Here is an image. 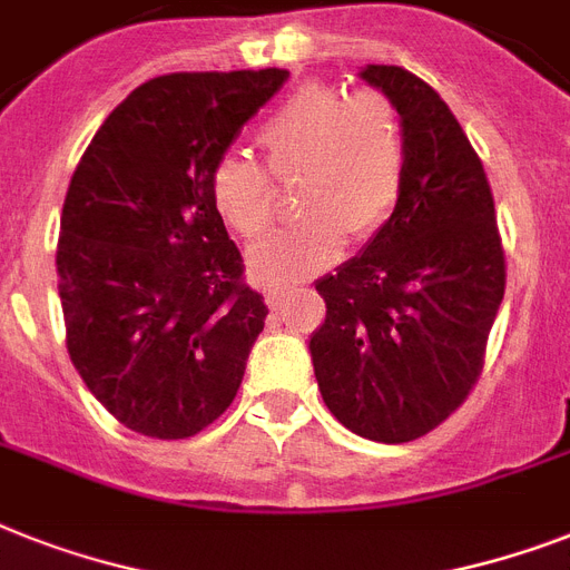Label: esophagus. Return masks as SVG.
Returning <instances> with one entry per match:
<instances>
[{
	"instance_id": "esophagus-1",
	"label": "esophagus",
	"mask_w": 570,
	"mask_h": 570,
	"mask_svg": "<svg viewBox=\"0 0 570 570\" xmlns=\"http://www.w3.org/2000/svg\"><path fill=\"white\" fill-rule=\"evenodd\" d=\"M289 293H293L289 286H281V284L269 286V293H266V304H269L272 309H277V307H281V304H284L286 298H289Z\"/></svg>"
}]
</instances>
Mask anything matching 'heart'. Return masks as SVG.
I'll use <instances>...</instances> for the list:
<instances>
[{
  "mask_svg": "<svg viewBox=\"0 0 570 570\" xmlns=\"http://www.w3.org/2000/svg\"><path fill=\"white\" fill-rule=\"evenodd\" d=\"M266 166L295 180L301 219L263 239L252 266L266 277H304L331 266L348 243L374 237L395 213L406 178L404 131L381 92L307 85L257 128ZM213 207L239 237L257 239L277 216L275 180L245 151H225L207 175Z\"/></svg>",
  "mask_w": 570,
  "mask_h": 570,
  "instance_id": "1",
  "label": "heart"
}]
</instances>
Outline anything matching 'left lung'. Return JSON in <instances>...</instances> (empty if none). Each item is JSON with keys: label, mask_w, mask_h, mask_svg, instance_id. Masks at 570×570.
I'll use <instances>...</instances> for the list:
<instances>
[{"label": "left lung", "mask_w": 570, "mask_h": 570, "mask_svg": "<svg viewBox=\"0 0 570 570\" xmlns=\"http://www.w3.org/2000/svg\"><path fill=\"white\" fill-rule=\"evenodd\" d=\"M360 76L401 114L404 193L365 252L316 284L327 316L309 354L327 410L357 436L401 445L474 390L507 261L483 164L439 92L404 67Z\"/></svg>", "instance_id": "1"}]
</instances>
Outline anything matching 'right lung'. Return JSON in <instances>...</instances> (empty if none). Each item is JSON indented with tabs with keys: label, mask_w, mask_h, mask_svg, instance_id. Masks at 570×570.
<instances>
[{
	"label": "right lung",
	"mask_w": 570,
	"mask_h": 570,
	"mask_svg": "<svg viewBox=\"0 0 570 570\" xmlns=\"http://www.w3.org/2000/svg\"><path fill=\"white\" fill-rule=\"evenodd\" d=\"M286 69L173 72L140 85L78 160L58 239L72 365L119 424L189 439L237 397L269 307L207 175Z\"/></svg>",
	"instance_id": "obj_1"
}]
</instances>
